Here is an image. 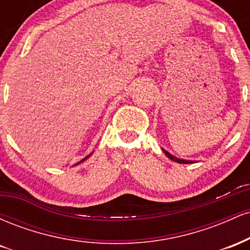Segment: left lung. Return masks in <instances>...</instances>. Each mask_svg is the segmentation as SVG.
<instances>
[{
    "instance_id": "1",
    "label": "left lung",
    "mask_w": 250,
    "mask_h": 250,
    "mask_svg": "<svg viewBox=\"0 0 250 250\" xmlns=\"http://www.w3.org/2000/svg\"><path fill=\"white\" fill-rule=\"evenodd\" d=\"M163 151H165V154L167 155V156L169 157V159H170V160H173V161L177 162V163H186V165H187V163H194L193 161H187V160H180V159H177V157L173 156V155H171V154H169L168 151H166V150H163Z\"/></svg>"
}]
</instances>
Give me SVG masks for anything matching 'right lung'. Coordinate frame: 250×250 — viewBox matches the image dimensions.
I'll return each mask as SVG.
<instances>
[{
  "label": "right lung",
  "instance_id": "1",
  "mask_svg": "<svg viewBox=\"0 0 250 250\" xmlns=\"http://www.w3.org/2000/svg\"><path fill=\"white\" fill-rule=\"evenodd\" d=\"M89 156H90V155H88V156H87V157H84V159H83V160H81V161H80L79 163H81V162H83V161H84V160H87ZM79 163H76V165H79Z\"/></svg>",
  "mask_w": 250,
  "mask_h": 250
}]
</instances>
